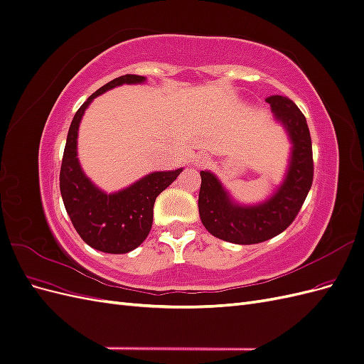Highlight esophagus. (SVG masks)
Listing matches in <instances>:
<instances>
[{
	"label": "esophagus",
	"mask_w": 364,
	"mask_h": 364,
	"mask_svg": "<svg viewBox=\"0 0 364 364\" xmlns=\"http://www.w3.org/2000/svg\"><path fill=\"white\" fill-rule=\"evenodd\" d=\"M196 162H200V164H203V162H206V156H202V155H199L196 158Z\"/></svg>",
	"instance_id": "34e87169"
}]
</instances>
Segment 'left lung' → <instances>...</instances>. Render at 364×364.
<instances>
[{"instance_id": "obj_1", "label": "left lung", "mask_w": 364, "mask_h": 364, "mask_svg": "<svg viewBox=\"0 0 364 364\" xmlns=\"http://www.w3.org/2000/svg\"><path fill=\"white\" fill-rule=\"evenodd\" d=\"M291 142L287 170L270 196H232L211 171H203L199 214L213 235L234 243H255L281 234L287 228L310 191L313 179V149L306 119L290 98H266Z\"/></svg>"}]
</instances>
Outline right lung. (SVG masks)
Masks as SVG:
<instances>
[{
  "label": "right lung",
  "instance_id": "1",
  "mask_svg": "<svg viewBox=\"0 0 364 364\" xmlns=\"http://www.w3.org/2000/svg\"><path fill=\"white\" fill-rule=\"evenodd\" d=\"M146 80L144 75L126 74L95 91L75 112L63 151L60 193L65 209L86 243L107 252H130L147 238L158 194L182 171V168L153 171L119 188L107 190L87 176L77 158L80 121L94 98L112 87Z\"/></svg>",
  "mask_w": 364,
  "mask_h": 364
}]
</instances>
